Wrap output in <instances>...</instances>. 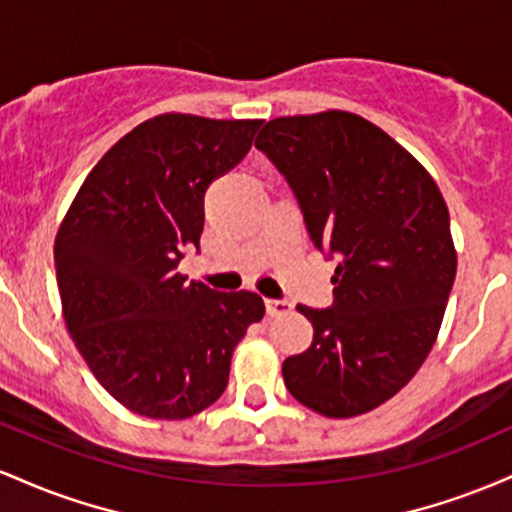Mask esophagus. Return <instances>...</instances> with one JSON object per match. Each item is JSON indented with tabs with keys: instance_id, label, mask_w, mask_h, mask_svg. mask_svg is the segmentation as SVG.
Listing matches in <instances>:
<instances>
[{
	"instance_id": "34e87169",
	"label": "esophagus",
	"mask_w": 512,
	"mask_h": 512,
	"mask_svg": "<svg viewBox=\"0 0 512 512\" xmlns=\"http://www.w3.org/2000/svg\"><path fill=\"white\" fill-rule=\"evenodd\" d=\"M264 308H267L269 317H281V315L291 313V303L276 301V298H267V301H264Z\"/></svg>"
}]
</instances>
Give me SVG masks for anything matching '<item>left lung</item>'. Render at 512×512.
<instances>
[{
	"mask_svg": "<svg viewBox=\"0 0 512 512\" xmlns=\"http://www.w3.org/2000/svg\"><path fill=\"white\" fill-rule=\"evenodd\" d=\"M255 146L289 180L313 243L339 260L332 308H296L313 344L286 358L284 383L330 419L373 411L438 339L457 272L448 204L402 144L356 113L274 117Z\"/></svg>",
	"mask_w": 512,
	"mask_h": 512,
	"instance_id": "left-lung-1",
	"label": "left lung"
}]
</instances>
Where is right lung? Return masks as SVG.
Wrapping results in <instances>:
<instances>
[{"label":"right lung","mask_w":512,"mask_h":512,"mask_svg":"<svg viewBox=\"0 0 512 512\" xmlns=\"http://www.w3.org/2000/svg\"><path fill=\"white\" fill-rule=\"evenodd\" d=\"M264 120L163 113L86 175L55 238L62 315L88 370L122 407L180 421L223 395L233 349L264 317L257 293L178 272L199 250L207 187L236 168Z\"/></svg>","instance_id":"1"}]
</instances>
